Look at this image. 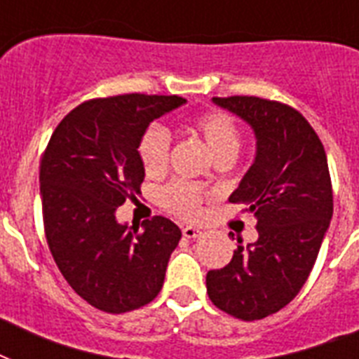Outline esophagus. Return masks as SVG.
<instances>
[{
	"instance_id": "obj_1",
	"label": "esophagus",
	"mask_w": 359,
	"mask_h": 359,
	"mask_svg": "<svg viewBox=\"0 0 359 359\" xmlns=\"http://www.w3.org/2000/svg\"><path fill=\"white\" fill-rule=\"evenodd\" d=\"M182 235H184V238H197L201 235V231L197 227H191V225H186V227H182Z\"/></svg>"
}]
</instances>
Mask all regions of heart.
Wrapping results in <instances>:
<instances>
[{
	"mask_svg": "<svg viewBox=\"0 0 359 359\" xmlns=\"http://www.w3.org/2000/svg\"><path fill=\"white\" fill-rule=\"evenodd\" d=\"M194 128L201 135L205 145L208 147V151L212 152L216 160L224 156H236L240 149V134L235 121L227 114L208 111L197 117ZM169 147H171V137L162 124H151L143 132L137 152H140V160L147 173H162L163 169L168 168ZM203 196L205 191L199 186L188 184V182H173L163 188L160 197L163 205L175 214H179L182 218H197L201 214Z\"/></svg>",
	"mask_w": 359,
	"mask_h": 359,
	"instance_id": "1",
	"label": "heart"
}]
</instances>
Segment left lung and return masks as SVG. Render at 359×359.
I'll use <instances>...</instances> for the list:
<instances>
[{"label": "left lung", "instance_id": "obj_1", "mask_svg": "<svg viewBox=\"0 0 359 359\" xmlns=\"http://www.w3.org/2000/svg\"><path fill=\"white\" fill-rule=\"evenodd\" d=\"M250 124L255 158L231 194L255 214L259 238L233 253L227 266L207 273L216 307L242 320L278 313L294 298L317 261L334 196L324 147L294 108L257 97L212 98Z\"/></svg>", "mask_w": 359, "mask_h": 359}]
</instances>
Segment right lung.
Here are the masks:
<instances>
[{"instance_id": "right-lung-1", "label": "right lung", "mask_w": 359, "mask_h": 359, "mask_svg": "<svg viewBox=\"0 0 359 359\" xmlns=\"http://www.w3.org/2000/svg\"><path fill=\"white\" fill-rule=\"evenodd\" d=\"M184 104L137 93L89 100L57 124L44 151L39 180L48 245L76 294L100 311H132L162 289L180 229L163 216L128 227L115 212L141 194L143 132Z\"/></svg>"}]
</instances>
